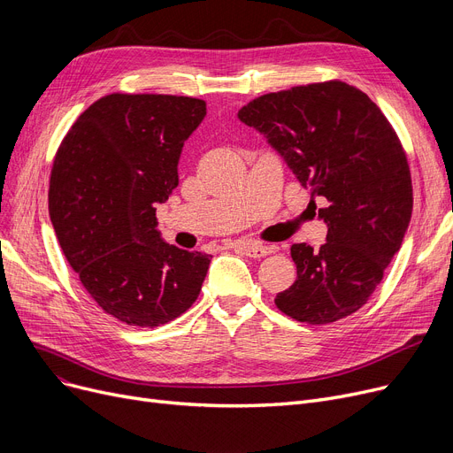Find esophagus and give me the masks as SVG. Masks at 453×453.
<instances>
[{"label": "esophagus", "instance_id": "1", "mask_svg": "<svg viewBox=\"0 0 453 453\" xmlns=\"http://www.w3.org/2000/svg\"><path fill=\"white\" fill-rule=\"evenodd\" d=\"M234 248H239L241 251H244L251 258H263V257L273 253L272 246H260V244H255V242H241V244H236Z\"/></svg>", "mask_w": 453, "mask_h": 453}]
</instances>
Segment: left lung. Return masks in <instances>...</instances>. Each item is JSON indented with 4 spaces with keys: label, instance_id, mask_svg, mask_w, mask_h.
I'll list each match as a JSON object with an SVG mask.
<instances>
[{
    "label": "left lung",
    "instance_id": "1",
    "mask_svg": "<svg viewBox=\"0 0 453 453\" xmlns=\"http://www.w3.org/2000/svg\"><path fill=\"white\" fill-rule=\"evenodd\" d=\"M297 181L311 188L326 242L290 248L297 279L277 294L280 312L325 325L358 311L400 250L413 211L411 174L380 108L342 81L268 93L239 110Z\"/></svg>",
    "mask_w": 453,
    "mask_h": 453
}]
</instances>
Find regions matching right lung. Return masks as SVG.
Listing matches in <instances>:
<instances>
[{
    "mask_svg": "<svg viewBox=\"0 0 453 453\" xmlns=\"http://www.w3.org/2000/svg\"><path fill=\"white\" fill-rule=\"evenodd\" d=\"M205 101L111 93L71 127L57 152L50 217L60 248L103 311L154 328L198 299L212 255L166 244L156 207L178 187L185 141Z\"/></svg>",
    "mask_w": 453,
    "mask_h": 453,
    "instance_id": "1",
    "label": "right lung"
}]
</instances>
